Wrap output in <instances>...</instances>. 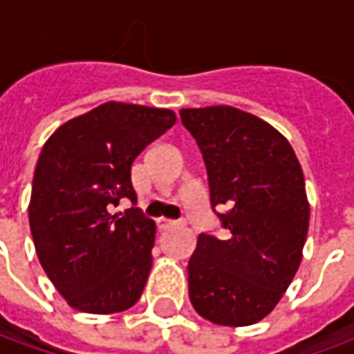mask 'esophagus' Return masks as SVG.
<instances>
[{"label":"esophagus","mask_w":354,"mask_h":354,"mask_svg":"<svg viewBox=\"0 0 354 354\" xmlns=\"http://www.w3.org/2000/svg\"><path fill=\"white\" fill-rule=\"evenodd\" d=\"M174 225H178V222H174V220H167V218H159V220H157V227L161 231L170 230V227H174Z\"/></svg>","instance_id":"1"}]
</instances>
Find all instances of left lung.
<instances>
[{
    "label": "left lung",
    "instance_id": "1",
    "mask_svg": "<svg viewBox=\"0 0 354 354\" xmlns=\"http://www.w3.org/2000/svg\"><path fill=\"white\" fill-rule=\"evenodd\" d=\"M207 167L223 237L201 233L187 263L189 299L203 319L248 326L279 304L296 274L309 203L288 140L231 106L180 109ZM216 207H225L218 213Z\"/></svg>",
    "mask_w": 354,
    "mask_h": 354
}]
</instances>
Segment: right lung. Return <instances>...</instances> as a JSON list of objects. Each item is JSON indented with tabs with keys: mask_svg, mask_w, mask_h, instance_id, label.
<instances>
[{
	"mask_svg": "<svg viewBox=\"0 0 354 354\" xmlns=\"http://www.w3.org/2000/svg\"><path fill=\"white\" fill-rule=\"evenodd\" d=\"M174 123L170 109L108 102L62 124L43 146L30 230L41 267L73 309L121 313L142 296L155 223L136 208L131 167ZM123 198L133 207L117 213Z\"/></svg>",
	"mask_w": 354,
	"mask_h": 354,
	"instance_id": "right-lung-1",
	"label": "right lung"
}]
</instances>
